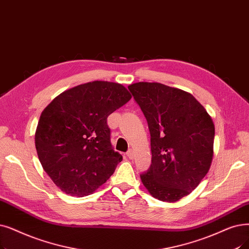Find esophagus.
Listing matches in <instances>:
<instances>
[{"label":"esophagus","instance_id":"obj_1","mask_svg":"<svg viewBox=\"0 0 249 249\" xmlns=\"http://www.w3.org/2000/svg\"><path fill=\"white\" fill-rule=\"evenodd\" d=\"M126 156L131 160V159L133 158V150H132V149H129V150L127 151V153H126Z\"/></svg>","mask_w":249,"mask_h":249}]
</instances>
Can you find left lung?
<instances>
[{"mask_svg": "<svg viewBox=\"0 0 249 249\" xmlns=\"http://www.w3.org/2000/svg\"><path fill=\"white\" fill-rule=\"evenodd\" d=\"M150 133L151 165L140 175L155 198L174 202L196 189L210 170L214 125L194 96L158 82L128 86Z\"/></svg>", "mask_w": 249, "mask_h": 249, "instance_id": "obj_1", "label": "left lung"}]
</instances>
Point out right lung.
<instances>
[{
  "mask_svg": "<svg viewBox=\"0 0 249 249\" xmlns=\"http://www.w3.org/2000/svg\"><path fill=\"white\" fill-rule=\"evenodd\" d=\"M130 99L122 84L92 81L62 92L42 111L37 156L63 192L89 196L113 175L122 156L111 144L107 119Z\"/></svg>",
  "mask_w": 249,
  "mask_h": 249,
  "instance_id": "1",
  "label": "right lung"
}]
</instances>
